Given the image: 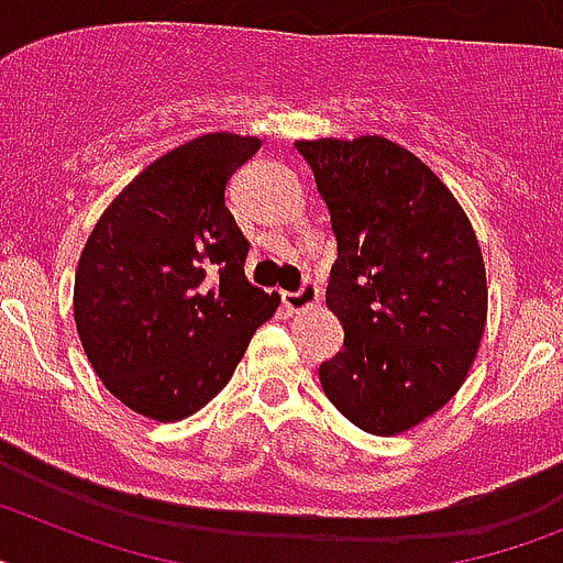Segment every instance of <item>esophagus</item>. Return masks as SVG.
I'll return each mask as SVG.
<instances>
[{"mask_svg": "<svg viewBox=\"0 0 563 563\" xmlns=\"http://www.w3.org/2000/svg\"><path fill=\"white\" fill-rule=\"evenodd\" d=\"M282 299H285V305L290 310H310V308H316V305H319V287H316V282L305 278L299 290L282 292Z\"/></svg>", "mask_w": 563, "mask_h": 563, "instance_id": "esophagus-1", "label": "esophagus"}]
</instances>
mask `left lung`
<instances>
[{
  "mask_svg": "<svg viewBox=\"0 0 563 563\" xmlns=\"http://www.w3.org/2000/svg\"><path fill=\"white\" fill-rule=\"evenodd\" d=\"M296 148L336 235L324 301L345 345L319 365V383L368 434L415 429L457 394L486 328L475 230L443 180L388 137Z\"/></svg>",
  "mask_w": 563,
  "mask_h": 563,
  "instance_id": "1",
  "label": "left lung"
}]
</instances>
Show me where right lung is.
Here are the masks:
<instances>
[{
  "instance_id": "add662e5",
  "label": "right lung",
  "mask_w": 563,
  "mask_h": 563,
  "mask_svg": "<svg viewBox=\"0 0 563 563\" xmlns=\"http://www.w3.org/2000/svg\"><path fill=\"white\" fill-rule=\"evenodd\" d=\"M258 137L212 132L148 164L109 203L74 276L91 368L152 420H184L227 383L278 308L244 276L250 241L224 203Z\"/></svg>"
}]
</instances>
